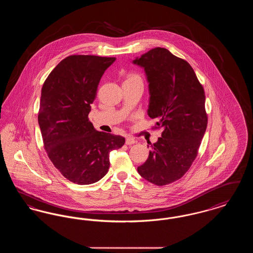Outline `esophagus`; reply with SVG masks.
Returning a JSON list of instances; mask_svg holds the SVG:
<instances>
[{"label":"esophagus","instance_id":"34e87169","mask_svg":"<svg viewBox=\"0 0 253 253\" xmlns=\"http://www.w3.org/2000/svg\"><path fill=\"white\" fill-rule=\"evenodd\" d=\"M135 143V140L131 137V136H127L126 137V144L127 145H132Z\"/></svg>","mask_w":253,"mask_h":253}]
</instances>
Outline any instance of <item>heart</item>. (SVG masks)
<instances>
[{
  "label": "heart",
  "mask_w": 253,
  "mask_h": 253,
  "mask_svg": "<svg viewBox=\"0 0 253 253\" xmlns=\"http://www.w3.org/2000/svg\"><path fill=\"white\" fill-rule=\"evenodd\" d=\"M129 77H137V78H139V76H137V75H131V76H129Z\"/></svg>",
  "instance_id": "obj_1"
}]
</instances>
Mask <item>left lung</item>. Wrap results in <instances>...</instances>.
<instances>
[{
    "label": "left lung",
    "instance_id": "8db88e82",
    "mask_svg": "<svg viewBox=\"0 0 253 253\" xmlns=\"http://www.w3.org/2000/svg\"><path fill=\"white\" fill-rule=\"evenodd\" d=\"M133 63L144 67L149 82L148 115L157 120L161 137L137 168L147 181L164 186L189 170L208 126L204 88L188 61L166 48L152 49Z\"/></svg>",
    "mask_w": 253,
    "mask_h": 253
}]
</instances>
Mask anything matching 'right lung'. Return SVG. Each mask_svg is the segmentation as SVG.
<instances>
[{
  "instance_id": "add662e5",
  "label": "right lung",
  "mask_w": 253,
  "mask_h": 253,
  "mask_svg": "<svg viewBox=\"0 0 253 253\" xmlns=\"http://www.w3.org/2000/svg\"><path fill=\"white\" fill-rule=\"evenodd\" d=\"M116 58L71 55L51 71L42 88L38 121L49 159L79 185L100 180L110 167L109 154L125 138L96 131L88 115L99 81Z\"/></svg>"
}]
</instances>
